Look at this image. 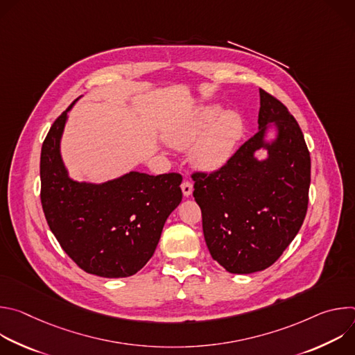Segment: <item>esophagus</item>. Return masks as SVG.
<instances>
[{
  "label": "esophagus",
  "instance_id": "34e87169",
  "mask_svg": "<svg viewBox=\"0 0 355 355\" xmlns=\"http://www.w3.org/2000/svg\"><path fill=\"white\" fill-rule=\"evenodd\" d=\"M181 189H182L184 196H191L192 189H193V188H192V182L188 181V180H184L182 184H181Z\"/></svg>",
  "mask_w": 355,
  "mask_h": 355
}]
</instances>
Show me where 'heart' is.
I'll return each mask as SVG.
<instances>
[{
    "mask_svg": "<svg viewBox=\"0 0 355 355\" xmlns=\"http://www.w3.org/2000/svg\"><path fill=\"white\" fill-rule=\"evenodd\" d=\"M243 133L244 122L239 114H223L219 107H207L175 123L167 132L166 140L175 148H185L195 142L191 151L195 164L215 170L232 157Z\"/></svg>",
    "mask_w": 355,
    "mask_h": 355,
    "instance_id": "heart-1",
    "label": "heart"
}]
</instances>
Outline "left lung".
<instances>
[{"label": "left lung", "mask_w": 355, "mask_h": 355, "mask_svg": "<svg viewBox=\"0 0 355 355\" xmlns=\"http://www.w3.org/2000/svg\"><path fill=\"white\" fill-rule=\"evenodd\" d=\"M271 121L279 137L267 145L263 133ZM259 128L222 167L191 174L211 256L232 274L272 266L297 234L309 204L305 137L288 108L261 88ZM261 146L269 150L263 162L254 157Z\"/></svg>", "instance_id": "left-lung-1"}]
</instances>
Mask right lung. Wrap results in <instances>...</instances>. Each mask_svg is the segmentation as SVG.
<instances>
[{"mask_svg":"<svg viewBox=\"0 0 355 355\" xmlns=\"http://www.w3.org/2000/svg\"><path fill=\"white\" fill-rule=\"evenodd\" d=\"M71 105L55 121L42 144L44 218L81 270L104 278L130 277L155 254L163 226L182 199V177L132 171L101 185L70 180L60 157V137Z\"/></svg>","mask_w":355,"mask_h":355,"instance_id":"add662e5","label":"right lung"}]
</instances>
